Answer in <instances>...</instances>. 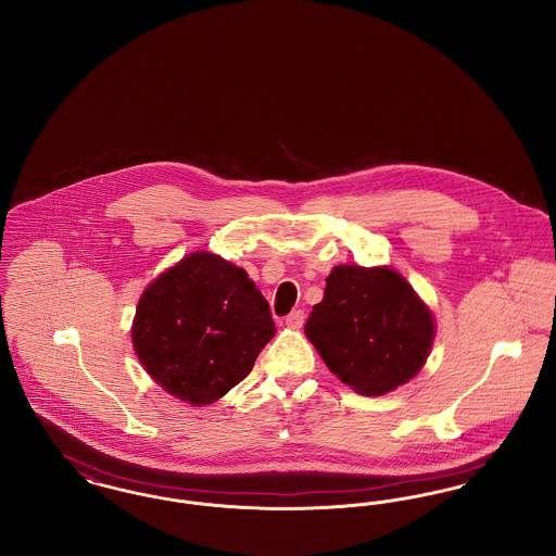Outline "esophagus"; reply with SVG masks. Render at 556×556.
<instances>
[{
	"label": "esophagus",
	"instance_id": "esophagus-1",
	"mask_svg": "<svg viewBox=\"0 0 556 556\" xmlns=\"http://www.w3.org/2000/svg\"><path fill=\"white\" fill-rule=\"evenodd\" d=\"M286 325L290 329H300L304 325V311H293L288 317H286Z\"/></svg>",
	"mask_w": 556,
	"mask_h": 556
}]
</instances>
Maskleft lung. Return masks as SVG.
<instances>
[{"instance_id": "1", "label": "left lung", "mask_w": 556, "mask_h": 556, "mask_svg": "<svg viewBox=\"0 0 556 556\" xmlns=\"http://www.w3.org/2000/svg\"><path fill=\"white\" fill-rule=\"evenodd\" d=\"M304 333L345 386L363 396H383L421 370L435 325L396 270L340 265L329 273Z\"/></svg>"}]
</instances>
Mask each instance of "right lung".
<instances>
[{"instance_id": "obj_1", "label": "right lung", "mask_w": 556, "mask_h": 556, "mask_svg": "<svg viewBox=\"0 0 556 556\" xmlns=\"http://www.w3.org/2000/svg\"><path fill=\"white\" fill-rule=\"evenodd\" d=\"M275 331L268 302L243 268L193 252L141 293L131 338L162 390L202 406L248 377Z\"/></svg>"}]
</instances>
